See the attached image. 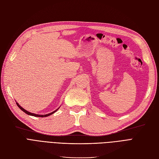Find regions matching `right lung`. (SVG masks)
Wrapping results in <instances>:
<instances>
[{
  "mask_svg": "<svg viewBox=\"0 0 159 159\" xmlns=\"http://www.w3.org/2000/svg\"><path fill=\"white\" fill-rule=\"evenodd\" d=\"M16 104H17V106H18V107L21 110H22L24 112H25V114H27L28 115H30V116H35V117H47V116H50V115H52V114H53V113H55V112L57 111V110H56L55 111H53V112H52V113H50V114H45V115H38V114H32V113H30V112H29V111H26L25 110H24V108H22V107L20 106L18 103H16Z\"/></svg>",
  "mask_w": 159,
  "mask_h": 159,
  "instance_id": "right-lung-1",
  "label": "right lung"
}]
</instances>
